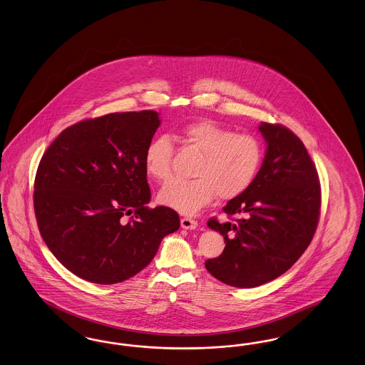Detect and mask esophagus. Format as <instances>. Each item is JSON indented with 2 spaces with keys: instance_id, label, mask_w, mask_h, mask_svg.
<instances>
[{
  "instance_id": "esophagus-1",
  "label": "esophagus",
  "mask_w": 365,
  "mask_h": 365,
  "mask_svg": "<svg viewBox=\"0 0 365 365\" xmlns=\"http://www.w3.org/2000/svg\"><path fill=\"white\" fill-rule=\"evenodd\" d=\"M180 225L185 230H195L198 227V222L191 217H183L180 220Z\"/></svg>"
}]
</instances>
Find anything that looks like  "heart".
Segmentation results:
<instances>
[{"label":"heart","mask_w":365,"mask_h":365,"mask_svg":"<svg viewBox=\"0 0 365 365\" xmlns=\"http://www.w3.org/2000/svg\"><path fill=\"white\" fill-rule=\"evenodd\" d=\"M179 137L202 153L192 171L195 179H173L159 191L161 204L180 213L192 215L216 195L224 201L240 195L259 168L262 149L251 134L234 133L212 120H197L185 125ZM173 159L174 145L168 135H158L146 145L144 164L152 178L168 179Z\"/></svg>","instance_id":"obj_1"}]
</instances>
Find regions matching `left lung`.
Listing matches in <instances>:
<instances>
[{"instance_id":"obj_1","label":"left lung","mask_w":365,"mask_h":365,"mask_svg":"<svg viewBox=\"0 0 365 365\" xmlns=\"http://www.w3.org/2000/svg\"><path fill=\"white\" fill-rule=\"evenodd\" d=\"M259 131L267 144L261 170L222 207L230 221H207L224 236L225 248L205 267L236 288L259 287L291 269L309 246L321 215L319 176L302 140L278 123L263 122Z\"/></svg>"}]
</instances>
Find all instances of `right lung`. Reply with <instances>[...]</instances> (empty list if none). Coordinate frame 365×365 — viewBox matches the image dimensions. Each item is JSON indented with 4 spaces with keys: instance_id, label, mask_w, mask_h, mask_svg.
<instances>
[{
    "instance_id": "1",
    "label": "right lung",
    "mask_w": 365,
    "mask_h": 365,
    "mask_svg": "<svg viewBox=\"0 0 365 365\" xmlns=\"http://www.w3.org/2000/svg\"><path fill=\"white\" fill-rule=\"evenodd\" d=\"M159 126L152 110L113 113L66 128L44 152L34 183L39 232L77 277H133L179 230L175 210L148 206L144 153Z\"/></svg>"
}]
</instances>
